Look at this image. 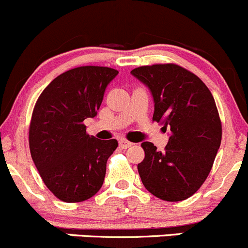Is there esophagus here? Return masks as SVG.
Wrapping results in <instances>:
<instances>
[{
	"mask_svg": "<svg viewBox=\"0 0 248 248\" xmlns=\"http://www.w3.org/2000/svg\"><path fill=\"white\" fill-rule=\"evenodd\" d=\"M132 142H130V141H127V140H121V141H119V147H121L122 149H126V148H129V147H131L132 146Z\"/></svg>",
	"mask_w": 248,
	"mask_h": 248,
	"instance_id": "1",
	"label": "esophagus"
}]
</instances>
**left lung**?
Segmentation results:
<instances>
[{"mask_svg":"<svg viewBox=\"0 0 248 248\" xmlns=\"http://www.w3.org/2000/svg\"><path fill=\"white\" fill-rule=\"evenodd\" d=\"M154 99L153 122L170 127L164 152L143 142L137 165L144 188L165 202H182L207 178L222 141V123L205 83L176 63L140 66L131 71Z\"/></svg>","mask_w":248,"mask_h":248,"instance_id":"1","label":"left lung"}]
</instances>
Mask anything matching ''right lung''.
<instances>
[{
  "mask_svg": "<svg viewBox=\"0 0 248 248\" xmlns=\"http://www.w3.org/2000/svg\"><path fill=\"white\" fill-rule=\"evenodd\" d=\"M117 75L105 66L72 68L51 80L36 101L30 153L44 185L61 202H85L102 187L107 159L118 141L90 136L83 122L96 116Z\"/></svg>",
  "mask_w": 248,
  "mask_h": 248,
  "instance_id": "add662e5",
  "label": "right lung"
}]
</instances>
